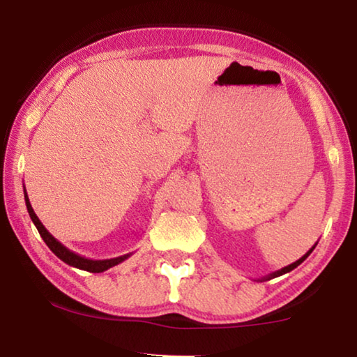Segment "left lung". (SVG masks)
<instances>
[{"label":"left lung","instance_id":"8db88e82","mask_svg":"<svg viewBox=\"0 0 357 357\" xmlns=\"http://www.w3.org/2000/svg\"><path fill=\"white\" fill-rule=\"evenodd\" d=\"M317 245V244H315ZM315 245L312 247V249L305 253L304 257H301L298 261H294V263H291V264H288V266H285V268H282V269H279V271H275V273H271V274H268V275H264V277H261V279H258L259 282H263V280H271V279H275V277H280V275H283V274H287V273H289V271H293L294 268H298V266L304 261V259L310 255V253L313 252V249H315Z\"/></svg>","mask_w":357,"mask_h":357}]
</instances>
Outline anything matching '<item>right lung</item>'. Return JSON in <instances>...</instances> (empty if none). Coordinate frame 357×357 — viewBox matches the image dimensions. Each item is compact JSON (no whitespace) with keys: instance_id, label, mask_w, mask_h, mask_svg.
<instances>
[{"instance_id":"1","label":"right lung","mask_w":357,"mask_h":357,"mask_svg":"<svg viewBox=\"0 0 357 357\" xmlns=\"http://www.w3.org/2000/svg\"><path fill=\"white\" fill-rule=\"evenodd\" d=\"M25 203H26L28 214H29V217H31V220L36 225V228H38L40 238L44 239V243L48 245V249L55 253L59 259H63L66 264L74 266V268L82 269V271H88V273H104V271L110 269V268H113V266H116L119 263H123L124 259H128L132 255V253H126V255L110 258V259H91V258H84L82 255H78V253L69 250L68 247L59 243L56 238H53L50 231H48V229L42 225L39 217L34 213L31 203H29L26 190H25Z\"/></svg>"}]
</instances>
